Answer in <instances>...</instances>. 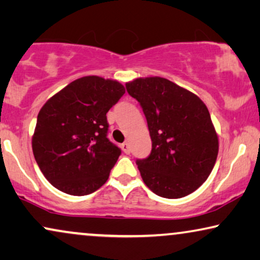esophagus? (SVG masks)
Instances as JSON below:
<instances>
[{"instance_id":"34e87169","label":"esophagus","mask_w":260,"mask_h":260,"mask_svg":"<svg viewBox=\"0 0 260 260\" xmlns=\"http://www.w3.org/2000/svg\"><path fill=\"white\" fill-rule=\"evenodd\" d=\"M121 148H122V151L127 154L131 152V147H129V144H128V143H123L122 145H121Z\"/></svg>"}]
</instances>
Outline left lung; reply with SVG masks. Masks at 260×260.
<instances>
[{
    "instance_id": "left-lung-1",
    "label": "left lung",
    "mask_w": 260,
    "mask_h": 260,
    "mask_svg": "<svg viewBox=\"0 0 260 260\" xmlns=\"http://www.w3.org/2000/svg\"><path fill=\"white\" fill-rule=\"evenodd\" d=\"M147 120L152 150L137 159L145 184L155 195L181 199L200 188L215 165L219 139L205 103L161 77L126 83Z\"/></svg>"
}]
</instances>
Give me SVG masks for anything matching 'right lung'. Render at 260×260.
Returning <instances> with one entry per match:
<instances>
[{
    "mask_svg": "<svg viewBox=\"0 0 260 260\" xmlns=\"http://www.w3.org/2000/svg\"><path fill=\"white\" fill-rule=\"evenodd\" d=\"M123 94L119 82L86 76L43 106L32 148L41 172L54 188L84 196L107 182L121 154L107 137V113Z\"/></svg>",
    "mask_w": 260,
    "mask_h": 260,
    "instance_id": "add662e5",
    "label": "right lung"
}]
</instances>
